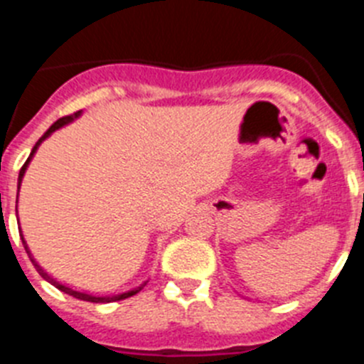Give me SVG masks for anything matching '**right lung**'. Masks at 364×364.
<instances>
[{"mask_svg": "<svg viewBox=\"0 0 364 364\" xmlns=\"http://www.w3.org/2000/svg\"><path fill=\"white\" fill-rule=\"evenodd\" d=\"M80 114V111H76L74 112V114H69V117H63V118H60V120L58 122H54L53 125H50L49 127V131H47V133L43 134V136L40 138V140H38L36 142V146L32 147V153L28 154V159H27V162L23 164V166H21V169H19V178H18V191H19V184H21V178H23V175H25V169H27V166H28V162H31V159H32V154L36 153V149H38V146H40L41 142H43L45 138L49 136L50 133H53V131H56L58 127H62V125H65V124H69L70 120H74V118L78 117ZM21 240H23V246H25V252L28 253V257H31V260H32V264H34V268H36V272L40 273L41 277L45 279V281H49L50 284L53 286H56L58 290H62V291H65V294H69V295H73V297H76V299H82V301H89V302H114V301H122V299H127V297H131V295H136L138 291L142 290L144 286L147 284V282H144V284H140L138 286V288H134V290H131V291H127V294H122V295H92V294H83V291H76V290H73V288H69V286H63V284H60V282L58 281H54L53 277H50V275H47V273L43 272V268H40V264H38L36 260L32 259V255H31V252H28V247H27V242H25V239H23V235H21Z\"/></svg>", "mask_w": 364, "mask_h": 364, "instance_id": "obj_1", "label": "right lung"}]
</instances>
